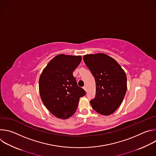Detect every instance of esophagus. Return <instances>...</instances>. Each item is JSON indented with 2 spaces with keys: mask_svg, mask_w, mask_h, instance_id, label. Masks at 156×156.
<instances>
[{
  "mask_svg": "<svg viewBox=\"0 0 156 156\" xmlns=\"http://www.w3.org/2000/svg\"><path fill=\"white\" fill-rule=\"evenodd\" d=\"M83 89H84V90L86 91H87V87H86V86H84V87H83Z\"/></svg>",
  "mask_w": 156,
  "mask_h": 156,
  "instance_id": "obj_1",
  "label": "esophagus"
}]
</instances>
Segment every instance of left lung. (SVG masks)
<instances>
[{"instance_id":"1","label":"left lung","mask_w":156,"mask_h":156,"mask_svg":"<svg viewBox=\"0 0 156 156\" xmlns=\"http://www.w3.org/2000/svg\"><path fill=\"white\" fill-rule=\"evenodd\" d=\"M83 60L96 82L93 108L103 115L113 114L121 105L126 92V76L121 66L104 54H88Z\"/></svg>"}]
</instances>
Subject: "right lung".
Wrapping results in <instances>:
<instances>
[{
    "instance_id": "obj_1",
    "label": "right lung",
    "mask_w": 156,
    "mask_h": 156,
    "mask_svg": "<svg viewBox=\"0 0 156 156\" xmlns=\"http://www.w3.org/2000/svg\"><path fill=\"white\" fill-rule=\"evenodd\" d=\"M81 61L80 55H58L49 62L40 76L39 87L42 101L57 118L66 119L72 116L80 98L86 94L73 75Z\"/></svg>"
}]
</instances>
